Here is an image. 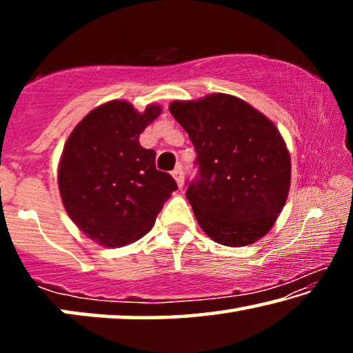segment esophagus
I'll use <instances>...</instances> for the list:
<instances>
[{
	"label": "esophagus",
	"instance_id": "34e87169",
	"mask_svg": "<svg viewBox=\"0 0 353 353\" xmlns=\"http://www.w3.org/2000/svg\"><path fill=\"white\" fill-rule=\"evenodd\" d=\"M172 177L176 179V182H177V187L179 188H182L183 187V170H182V166L179 165V166H176L174 170H172Z\"/></svg>",
	"mask_w": 353,
	"mask_h": 353
}]
</instances>
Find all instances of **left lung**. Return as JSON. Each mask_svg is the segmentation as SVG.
Listing matches in <instances>:
<instances>
[{
    "label": "left lung",
    "mask_w": 353,
    "mask_h": 353,
    "mask_svg": "<svg viewBox=\"0 0 353 353\" xmlns=\"http://www.w3.org/2000/svg\"><path fill=\"white\" fill-rule=\"evenodd\" d=\"M170 112L198 154L199 174L187 199L201 229L230 248L259 241L290 193V152L276 124L225 93L174 101Z\"/></svg>",
    "instance_id": "1"
}]
</instances>
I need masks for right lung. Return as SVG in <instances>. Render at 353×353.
<instances>
[{
    "label": "right lung",
    "instance_id": "right-lung-1",
    "mask_svg": "<svg viewBox=\"0 0 353 353\" xmlns=\"http://www.w3.org/2000/svg\"><path fill=\"white\" fill-rule=\"evenodd\" d=\"M162 113L128 101L93 109L70 134L59 163V191L65 210L82 234L105 248L140 240L177 183L155 168V151L139 137Z\"/></svg>",
    "mask_w": 353,
    "mask_h": 353
}]
</instances>
